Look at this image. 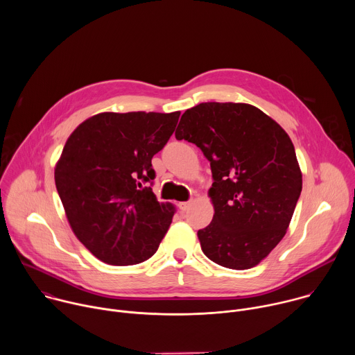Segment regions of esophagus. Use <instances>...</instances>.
I'll return each instance as SVG.
<instances>
[{"mask_svg":"<svg viewBox=\"0 0 355 355\" xmlns=\"http://www.w3.org/2000/svg\"><path fill=\"white\" fill-rule=\"evenodd\" d=\"M189 207H191L189 202H180V204H178V208H180L182 212H187V211L189 209Z\"/></svg>","mask_w":355,"mask_h":355,"instance_id":"34e87169","label":"esophagus"}]
</instances>
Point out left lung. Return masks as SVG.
I'll return each mask as SVG.
<instances>
[{
    "instance_id": "1",
    "label": "left lung",
    "mask_w": 355,
    "mask_h": 355,
    "mask_svg": "<svg viewBox=\"0 0 355 355\" xmlns=\"http://www.w3.org/2000/svg\"><path fill=\"white\" fill-rule=\"evenodd\" d=\"M211 163L212 222L198 230L214 263L248 270L282 240L302 191V173L286 132L248 104L202 103L175 130Z\"/></svg>"
}]
</instances>
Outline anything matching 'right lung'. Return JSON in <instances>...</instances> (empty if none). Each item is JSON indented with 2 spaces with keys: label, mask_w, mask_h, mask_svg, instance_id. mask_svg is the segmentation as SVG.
Instances as JSON below:
<instances>
[{
  "label": "right lung",
  "mask_w": 355,
  "mask_h": 355,
  "mask_svg": "<svg viewBox=\"0 0 355 355\" xmlns=\"http://www.w3.org/2000/svg\"><path fill=\"white\" fill-rule=\"evenodd\" d=\"M180 112H104L67 139L55 181L69 223L92 254L111 266L146 261L173 220V205L151 191V159L171 137Z\"/></svg>",
  "instance_id": "right-lung-1"
}]
</instances>
